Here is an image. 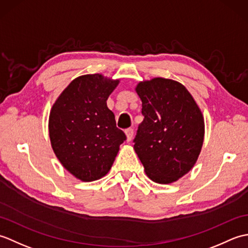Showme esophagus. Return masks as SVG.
<instances>
[{"instance_id":"obj_1","label":"esophagus","mask_w":248,"mask_h":248,"mask_svg":"<svg viewBox=\"0 0 248 248\" xmlns=\"http://www.w3.org/2000/svg\"><path fill=\"white\" fill-rule=\"evenodd\" d=\"M125 136H127V141H131L133 139V134H134V130L132 128H129L124 131Z\"/></svg>"}]
</instances>
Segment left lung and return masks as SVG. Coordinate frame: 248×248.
Here are the masks:
<instances>
[{
  "label": "left lung",
  "instance_id": "obj_1",
  "mask_svg": "<svg viewBox=\"0 0 248 248\" xmlns=\"http://www.w3.org/2000/svg\"><path fill=\"white\" fill-rule=\"evenodd\" d=\"M144 120L134 150L152 181L170 184L192 170L202 151L204 120L192 94L181 83L164 78L135 87Z\"/></svg>",
  "mask_w": 248,
  "mask_h": 248
}]
</instances>
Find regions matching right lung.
Returning <instances> with one entry per match:
<instances>
[{
    "label": "right lung",
    "instance_id": "obj_1",
    "mask_svg": "<svg viewBox=\"0 0 248 248\" xmlns=\"http://www.w3.org/2000/svg\"><path fill=\"white\" fill-rule=\"evenodd\" d=\"M118 84L119 80L100 73L78 77L51 108L52 149L61 164L81 181L91 182L107 175L125 140L107 105Z\"/></svg>",
    "mask_w": 248,
    "mask_h": 248
}]
</instances>
